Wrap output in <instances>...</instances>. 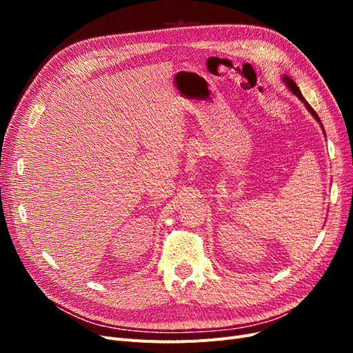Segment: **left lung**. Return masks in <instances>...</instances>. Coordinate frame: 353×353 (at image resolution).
Returning a JSON list of instances; mask_svg holds the SVG:
<instances>
[{"instance_id": "1", "label": "left lung", "mask_w": 353, "mask_h": 353, "mask_svg": "<svg viewBox=\"0 0 353 353\" xmlns=\"http://www.w3.org/2000/svg\"><path fill=\"white\" fill-rule=\"evenodd\" d=\"M284 82H285V85H287V87L288 88H290L293 92H294V95H297V97L299 99H301L303 103H305V105H306V109L309 110V112H311V114L315 117V119L319 122V123H321V121H319V117H318V114H316V112L311 108V104H307V101L303 99V95H302V92H301V90H299V87H297V85L294 83V81L293 79H290V78H288V77H284V79H283ZM323 126V125H321Z\"/></svg>"}]
</instances>
